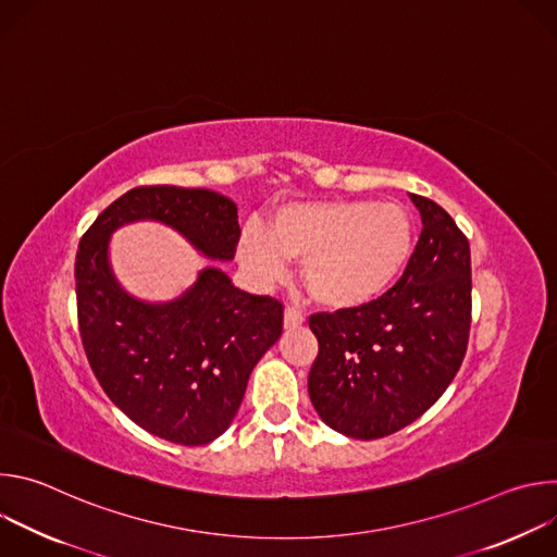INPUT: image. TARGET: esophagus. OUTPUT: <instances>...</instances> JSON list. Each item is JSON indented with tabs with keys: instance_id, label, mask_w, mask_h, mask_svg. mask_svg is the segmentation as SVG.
<instances>
[{
	"instance_id": "34e87169",
	"label": "esophagus",
	"mask_w": 557,
	"mask_h": 557,
	"mask_svg": "<svg viewBox=\"0 0 557 557\" xmlns=\"http://www.w3.org/2000/svg\"><path fill=\"white\" fill-rule=\"evenodd\" d=\"M301 324H304V312L288 306V308L284 310V326H286V329H297V326H301Z\"/></svg>"
}]
</instances>
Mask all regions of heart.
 I'll return each instance as SVG.
<instances>
[{"label": "heart", "instance_id": "obj_1", "mask_svg": "<svg viewBox=\"0 0 557 557\" xmlns=\"http://www.w3.org/2000/svg\"><path fill=\"white\" fill-rule=\"evenodd\" d=\"M412 245V220L394 202H293L273 215L269 231L245 233L240 258L262 280H277L288 260H301V282L317 301L355 308L396 280Z\"/></svg>", "mask_w": 557, "mask_h": 557}]
</instances>
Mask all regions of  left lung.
Masks as SVG:
<instances>
[{"instance_id":"obj_1","label":"left lung","mask_w":557,"mask_h":557,"mask_svg":"<svg viewBox=\"0 0 557 557\" xmlns=\"http://www.w3.org/2000/svg\"><path fill=\"white\" fill-rule=\"evenodd\" d=\"M410 198L423 231L399 282L363 306L308 320L320 342L308 372L310 401L329 428L350 438H383L417 421L467 352L469 243L441 205Z\"/></svg>"}]
</instances>
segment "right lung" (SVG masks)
I'll return each instance as SVG.
<instances>
[{
	"label": "right lung",
	"mask_w": 557,
	"mask_h": 557,
	"mask_svg": "<svg viewBox=\"0 0 557 557\" xmlns=\"http://www.w3.org/2000/svg\"><path fill=\"white\" fill-rule=\"evenodd\" d=\"M136 220L170 224L207 258L233 260L237 207L209 189L134 187L78 243V333L110 401L138 428L178 445H207L233 421L251 370L280 339L284 306L231 284L215 267L181 297L149 304L116 282L110 235Z\"/></svg>",
	"instance_id": "add662e5"
}]
</instances>
